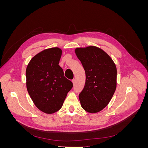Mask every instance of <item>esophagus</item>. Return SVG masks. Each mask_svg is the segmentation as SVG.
<instances>
[{
    "instance_id": "esophagus-1",
    "label": "esophagus",
    "mask_w": 148,
    "mask_h": 148,
    "mask_svg": "<svg viewBox=\"0 0 148 148\" xmlns=\"http://www.w3.org/2000/svg\"><path fill=\"white\" fill-rule=\"evenodd\" d=\"M75 82H76V80H75V79H73L72 80V83H73V84H75Z\"/></svg>"
}]
</instances>
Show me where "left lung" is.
I'll return each mask as SVG.
<instances>
[{
    "mask_svg": "<svg viewBox=\"0 0 148 148\" xmlns=\"http://www.w3.org/2000/svg\"><path fill=\"white\" fill-rule=\"evenodd\" d=\"M76 55L86 73V82L79 95L82 108L97 113L108 105L117 87V68L111 57L96 46L77 47Z\"/></svg>",
    "mask_w": 148,
    "mask_h": 148,
    "instance_id": "left-lung-1",
    "label": "left lung"
}]
</instances>
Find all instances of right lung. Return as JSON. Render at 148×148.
<instances>
[{
    "instance_id": "obj_1",
    "label": "right lung",
    "mask_w": 148,
    "mask_h": 148,
    "mask_svg": "<svg viewBox=\"0 0 148 148\" xmlns=\"http://www.w3.org/2000/svg\"><path fill=\"white\" fill-rule=\"evenodd\" d=\"M59 47L46 49L34 56L26 67V88L37 108L51 114L59 110L73 83L59 65Z\"/></svg>"
}]
</instances>
